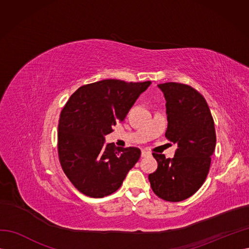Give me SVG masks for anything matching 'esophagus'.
<instances>
[{
	"label": "esophagus",
	"instance_id": "obj_1",
	"mask_svg": "<svg viewBox=\"0 0 249 249\" xmlns=\"http://www.w3.org/2000/svg\"><path fill=\"white\" fill-rule=\"evenodd\" d=\"M147 156H149V153L145 152V150H142V152H141V158H145Z\"/></svg>",
	"mask_w": 249,
	"mask_h": 249
}]
</instances>
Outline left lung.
<instances>
[{
	"label": "left lung",
	"instance_id": "8db88e82",
	"mask_svg": "<svg viewBox=\"0 0 249 249\" xmlns=\"http://www.w3.org/2000/svg\"><path fill=\"white\" fill-rule=\"evenodd\" d=\"M158 87L166 100L165 137L177 143L178 148L172 159L153 153L158 168L148 179L157 196L182 201L192 196L207 178L216 145L214 119L205 97L191 86L168 82Z\"/></svg>",
	"mask_w": 249,
	"mask_h": 249
}]
</instances>
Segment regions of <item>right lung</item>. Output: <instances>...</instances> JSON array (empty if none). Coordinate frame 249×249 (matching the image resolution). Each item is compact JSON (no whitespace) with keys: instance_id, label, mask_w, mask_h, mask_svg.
<instances>
[{"instance_id":"1","label":"right lung","mask_w":249,"mask_h":249,"mask_svg":"<svg viewBox=\"0 0 249 249\" xmlns=\"http://www.w3.org/2000/svg\"><path fill=\"white\" fill-rule=\"evenodd\" d=\"M150 83L108 79L83 85L60 113L59 161L71 184L86 196L101 198L114 193L139 160L138 147L106 145L105 135L123 122Z\"/></svg>"}]
</instances>
